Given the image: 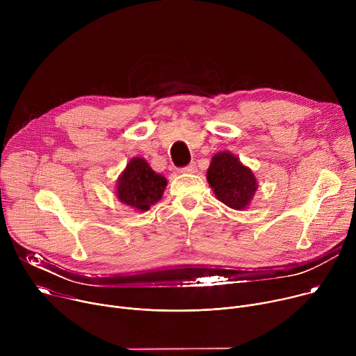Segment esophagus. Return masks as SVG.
Listing matches in <instances>:
<instances>
[{"mask_svg": "<svg viewBox=\"0 0 356 356\" xmlns=\"http://www.w3.org/2000/svg\"><path fill=\"white\" fill-rule=\"evenodd\" d=\"M195 163L193 162V163H190V165H187V166H184L183 169H181V173H195Z\"/></svg>", "mask_w": 356, "mask_h": 356, "instance_id": "1", "label": "esophagus"}]
</instances>
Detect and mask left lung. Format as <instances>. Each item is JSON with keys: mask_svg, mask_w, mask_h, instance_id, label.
I'll list each match as a JSON object with an SVG mask.
<instances>
[{"mask_svg": "<svg viewBox=\"0 0 356 356\" xmlns=\"http://www.w3.org/2000/svg\"><path fill=\"white\" fill-rule=\"evenodd\" d=\"M207 180L220 201L234 210L245 209L257 191V179L229 152H220L207 172Z\"/></svg>", "mask_w": 356, "mask_h": 356, "instance_id": "obj_1", "label": "left lung"}]
</instances>
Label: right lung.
<instances>
[{
  "label": "right lung",
  "instance_id": "right-lung-1",
  "mask_svg": "<svg viewBox=\"0 0 356 356\" xmlns=\"http://www.w3.org/2000/svg\"><path fill=\"white\" fill-rule=\"evenodd\" d=\"M166 183V179L152 170L143 159L134 158L118 180L117 194L127 206L145 211L161 200Z\"/></svg>",
  "mask_w": 356,
  "mask_h": 356
}]
</instances>
